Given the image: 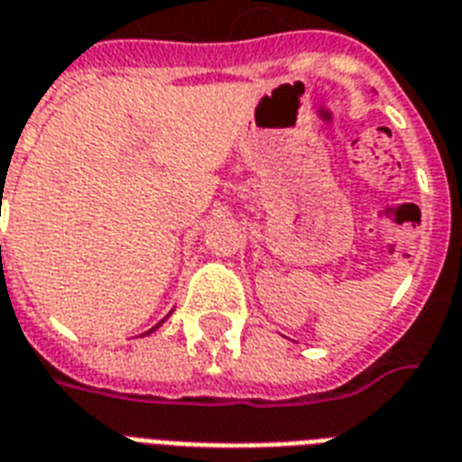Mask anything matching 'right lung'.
Wrapping results in <instances>:
<instances>
[{"mask_svg":"<svg viewBox=\"0 0 462 462\" xmlns=\"http://www.w3.org/2000/svg\"><path fill=\"white\" fill-rule=\"evenodd\" d=\"M166 318H168V316H166ZM166 318H163V320H166ZM163 320H161V323H163ZM161 323H159V325H153L152 330H146V332H144V335H152V332H153V330H156V328H161ZM144 335H142V337H144Z\"/></svg>","mask_w":462,"mask_h":462,"instance_id":"obj_1","label":"right lung"}]
</instances>
